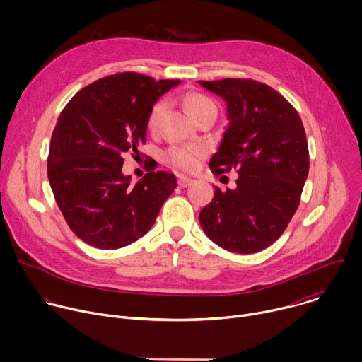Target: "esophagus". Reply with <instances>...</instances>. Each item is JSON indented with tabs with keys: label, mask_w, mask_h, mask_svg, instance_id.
<instances>
[{
	"label": "esophagus",
	"mask_w": 362,
	"mask_h": 362,
	"mask_svg": "<svg viewBox=\"0 0 362 362\" xmlns=\"http://www.w3.org/2000/svg\"><path fill=\"white\" fill-rule=\"evenodd\" d=\"M192 183H193V180H192L190 177H186V176H179V179H177V185H179V187H182V189L190 186Z\"/></svg>",
	"instance_id": "34e87169"
}]
</instances>
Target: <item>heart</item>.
<instances>
[{"label": "heart", "instance_id": "heart-1", "mask_svg": "<svg viewBox=\"0 0 362 362\" xmlns=\"http://www.w3.org/2000/svg\"><path fill=\"white\" fill-rule=\"evenodd\" d=\"M185 106L193 120L206 109L216 107L215 103L202 94H190L185 98ZM165 110V103L158 101L150 110L147 126L150 130H156L159 127L162 115ZM204 158V148L199 144H187V146H177L172 147L168 151V160L177 169L183 172H193L199 168L202 159Z\"/></svg>", "mask_w": 362, "mask_h": 362}]
</instances>
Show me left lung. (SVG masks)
Here are the masks:
<instances>
[{
	"label": "left lung",
	"instance_id": "8db88e82",
	"mask_svg": "<svg viewBox=\"0 0 362 362\" xmlns=\"http://www.w3.org/2000/svg\"><path fill=\"white\" fill-rule=\"evenodd\" d=\"M226 103L228 126L209 168L238 170L236 189L215 186L199 214L211 240L235 253L272 245L298 209L309 172L302 120L291 103L267 84L245 78L199 81Z\"/></svg>",
	"mask_w": 362,
	"mask_h": 362
}]
</instances>
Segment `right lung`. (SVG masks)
<instances>
[{
    "instance_id": "add662e5",
    "label": "right lung",
    "mask_w": 362,
    "mask_h": 362,
    "mask_svg": "<svg viewBox=\"0 0 362 362\" xmlns=\"http://www.w3.org/2000/svg\"><path fill=\"white\" fill-rule=\"evenodd\" d=\"M180 80L119 73L80 90L51 136L47 175L70 229L98 249H119L146 235L176 189V176L150 170L136 185L123 154L146 141L156 101Z\"/></svg>"
}]
</instances>
